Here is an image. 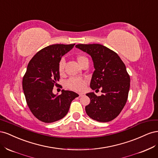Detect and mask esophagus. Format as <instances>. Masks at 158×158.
Segmentation results:
<instances>
[{
    "mask_svg": "<svg viewBox=\"0 0 158 158\" xmlns=\"http://www.w3.org/2000/svg\"><path fill=\"white\" fill-rule=\"evenodd\" d=\"M84 95V93H79V96L80 97H82Z\"/></svg>",
    "mask_w": 158,
    "mask_h": 158,
    "instance_id": "1",
    "label": "esophagus"
}]
</instances>
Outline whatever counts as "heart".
<instances>
[{
	"label": "heart",
	"mask_w": 158,
	"mask_h": 158,
	"mask_svg": "<svg viewBox=\"0 0 158 158\" xmlns=\"http://www.w3.org/2000/svg\"><path fill=\"white\" fill-rule=\"evenodd\" d=\"M76 59L80 66L82 65L84 62L88 60L87 57L82 54L76 55ZM64 61L63 59H61L59 62L58 72L60 75H63L64 74ZM85 85H86V80L82 78H70L66 82V87L72 90L76 91V92L83 90L85 87Z\"/></svg>",
	"instance_id": "obj_1"
}]
</instances>
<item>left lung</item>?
Returning a JSON list of instances; mask_svg holds the SVG:
<instances>
[{"instance_id":"left-lung-1","label":"left lung","mask_w":158,"mask_h":158,"mask_svg":"<svg viewBox=\"0 0 158 158\" xmlns=\"http://www.w3.org/2000/svg\"><path fill=\"white\" fill-rule=\"evenodd\" d=\"M76 47L92 56L95 70L90 82L93 90L102 88V95L86 94L90 103L85 106L88 115L98 122L115 118L127 103L130 76L125 64L115 52L100 44H78Z\"/></svg>"}]
</instances>
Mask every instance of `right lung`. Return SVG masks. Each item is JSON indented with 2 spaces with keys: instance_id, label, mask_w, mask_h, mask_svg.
Wrapping results in <instances>:
<instances>
[{
  "instance_id": "obj_1",
  "label": "right lung",
  "mask_w": 158,
  "mask_h": 158,
  "mask_svg": "<svg viewBox=\"0 0 158 158\" xmlns=\"http://www.w3.org/2000/svg\"><path fill=\"white\" fill-rule=\"evenodd\" d=\"M75 44H55L42 49L28 63L22 80V87L26 103L38 120L53 123L67 114L72 101L79 95L68 90H62L56 95L54 85L59 81V62L61 57L73 48Z\"/></svg>"
}]
</instances>
